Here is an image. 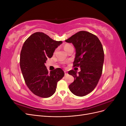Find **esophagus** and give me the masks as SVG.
I'll return each mask as SVG.
<instances>
[{
    "instance_id": "1",
    "label": "esophagus",
    "mask_w": 126,
    "mask_h": 126,
    "mask_svg": "<svg viewBox=\"0 0 126 126\" xmlns=\"http://www.w3.org/2000/svg\"><path fill=\"white\" fill-rule=\"evenodd\" d=\"M64 75L66 76V75H68V73H67V72L66 71H64Z\"/></svg>"
}]
</instances>
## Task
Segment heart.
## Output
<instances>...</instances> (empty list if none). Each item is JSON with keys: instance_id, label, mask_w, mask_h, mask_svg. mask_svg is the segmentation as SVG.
<instances>
[{"instance_id": "b5f03b06", "label": "heart", "mask_w": 126, "mask_h": 126, "mask_svg": "<svg viewBox=\"0 0 126 126\" xmlns=\"http://www.w3.org/2000/svg\"><path fill=\"white\" fill-rule=\"evenodd\" d=\"M71 47H72L71 45H70V44H66V45H64L63 48H64V50H65V51H66L67 50V49H68V48H69Z\"/></svg>"}]
</instances>
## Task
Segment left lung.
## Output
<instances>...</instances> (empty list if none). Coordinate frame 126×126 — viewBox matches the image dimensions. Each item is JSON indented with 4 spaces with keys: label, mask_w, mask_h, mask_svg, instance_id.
I'll use <instances>...</instances> for the list:
<instances>
[{
    "label": "left lung",
    "mask_w": 126,
    "mask_h": 126,
    "mask_svg": "<svg viewBox=\"0 0 126 126\" xmlns=\"http://www.w3.org/2000/svg\"><path fill=\"white\" fill-rule=\"evenodd\" d=\"M76 49L74 67H80V71L71 70L68 74L75 78L69 86L76 96L82 97L90 93L101 77L104 62V51L101 42L94 34L80 31L65 40Z\"/></svg>",
    "instance_id": "left-lung-1"
}]
</instances>
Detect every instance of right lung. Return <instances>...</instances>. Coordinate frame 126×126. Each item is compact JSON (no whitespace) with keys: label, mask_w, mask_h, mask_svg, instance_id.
<instances>
[{"label":"right lung","mask_w":126,"mask_h":126,"mask_svg":"<svg viewBox=\"0 0 126 126\" xmlns=\"http://www.w3.org/2000/svg\"><path fill=\"white\" fill-rule=\"evenodd\" d=\"M62 41H55L43 32H36L26 40L20 56V66L26 85L32 92L41 98L55 93L57 82L64 76L60 68L48 72L45 63L52 57Z\"/></svg>","instance_id":"1"}]
</instances>
